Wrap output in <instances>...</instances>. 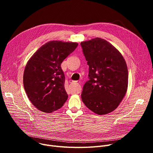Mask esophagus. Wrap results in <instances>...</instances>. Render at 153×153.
<instances>
[{
	"instance_id": "esophagus-1",
	"label": "esophagus",
	"mask_w": 153,
	"mask_h": 153,
	"mask_svg": "<svg viewBox=\"0 0 153 153\" xmlns=\"http://www.w3.org/2000/svg\"><path fill=\"white\" fill-rule=\"evenodd\" d=\"M76 82L77 84H80V80H78V81H76ZM77 93H78V92H77Z\"/></svg>"
}]
</instances>
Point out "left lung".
I'll return each mask as SVG.
<instances>
[{"label":"left lung","instance_id":"1","mask_svg":"<svg viewBox=\"0 0 153 153\" xmlns=\"http://www.w3.org/2000/svg\"><path fill=\"white\" fill-rule=\"evenodd\" d=\"M89 65V80L81 94L85 106L104 115L118 107L126 94L128 83L127 65L122 54L111 43L96 37L80 43Z\"/></svg>","mask_w":153,"mask_h":153}]
</instances>
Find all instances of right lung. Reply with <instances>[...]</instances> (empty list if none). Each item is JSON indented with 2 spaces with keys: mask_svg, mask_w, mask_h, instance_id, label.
<instances>
[{
  "mask_svg": "<svg viewBox=\"0 0 153 153\" xmlns=\"http://www.w3.org/2000/svg\"><path fill=\"white\" fill-rule=\"evenodd\" d=\"M78 43L50 41L40 47L28 61L24 73V86L32 104L50 113L67 101L65 75L61 63L77 48Z\"/></svg>",
  "mask_w": 153,
  "mask_h": 153,
  "instance_id": "obj_1",
  "label": "right lung"
}]
</instances>
